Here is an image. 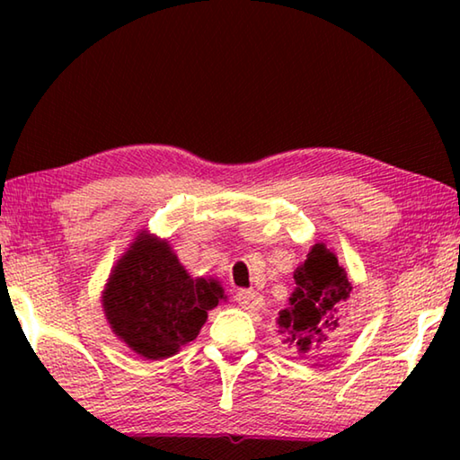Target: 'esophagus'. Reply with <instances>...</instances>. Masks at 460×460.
<instances>
[{
	"mask_svg": "<svg viewBox=\"0 0 460 460\" xmlns=\"http://www.w3.org/2000/svg\"><path fill=\"white\" fill-rule=\"evenodd\" d=\"M235 300L241 308L249 310V313H253V310H260L263 306V296L255 290H239L235 294Z\"/></svg>",
	"mask_w": 460,
	"mask_h": 460,
	"instance_id": "esophagus-1",
	"label": "esophagus"
}]
</instances>
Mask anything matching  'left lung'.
<instances>
[{
	"instance_id": "left-lung-1",
	"label": "left lung",
	"mask_w": 460,
	"mask_h": 460,
	"mask_svg": "<svg viewBox=\"0 0 460 460\" xmlns=\"http://www.w3.org/2000/svg\"><path fill=\"white\" fill-rule=\"evenodd\" d=\"M294 279L288 308L279 310L278 332L288 349L306 359L332 357L349 337L345 308L353 286L337 255L324 243L313 245L306 260L296 268Z\"/></svg>"
}]
</instances>
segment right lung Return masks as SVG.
<instances>
[{"instance_id": "obj_1", "label": "right lung", "mask_w": 460, "mask_h": 460, "mask_svg": "<svg viewBox=\"0 0 460 460\" xmlns=\"http://www.w3.org/2000/svg\"><path fill=\"white\" fill-rule=\"evenodd\" d=\"M221 300L217 279L190 278L168 241L142 231L109 276L103 310L131 351L160 361L197 339Z\"/></svg>"}]
</instances>
